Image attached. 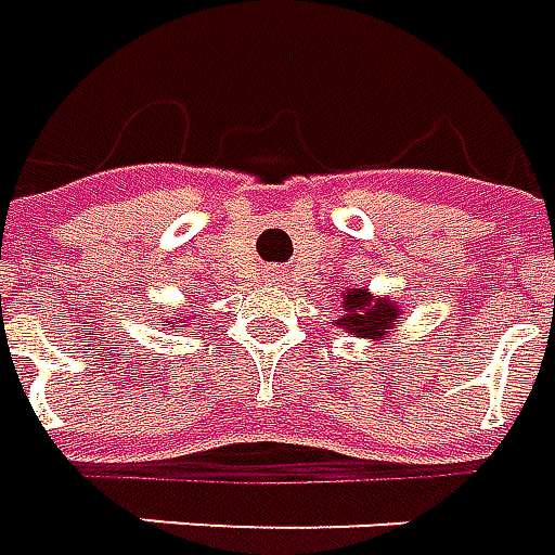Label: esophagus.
I'll return each mask as SVG.
<instances>
[{
	"label": "esophagus",
	"mask_w": 555,
	"mask_h": 555,
	"mask_svg": "<svg viewBox=\"0 0 555 555\" xmlns=\"http://www.w3.org/2000/svg\"><path fill=\"white\" fill-rule=\"evenodd\" d=\"M274 274H281V271H274Z\"/></svg>",
	"instance_id": "1"
}]
</instances>
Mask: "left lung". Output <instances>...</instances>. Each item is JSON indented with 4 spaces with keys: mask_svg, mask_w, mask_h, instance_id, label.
<instances>
[{
    "mask_svg": "<svg viewBox=\"0 0 555 555\" xmlns=\"http://www.w3.org/2000/svg\"><path fill=\"white\" fill-rule=\"evenodd\" d=\"M340 317L334 320L337 328H344L352 337H367V340H388L400 320H403V305L395 298H379L367 293L364 286L359 289H344L340 293Z\"/></svg>",
    "mask_w": 555,
    "mask_h": 555,
    "instance_id": "1",
    "label": "left lung"
}]
</instances>
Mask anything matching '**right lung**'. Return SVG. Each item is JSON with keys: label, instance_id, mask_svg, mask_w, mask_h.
Returning a JSON list of instances; mask_svg holds the SVG:
<instances>
[{"label": "right lung", "instance_id": "add662e5", "mask_svg": "<svg viewBox=\"0 0 555 555\" xmlns=\"http://www.w3.org/2000/svg\"><path fill=\"white\" fill-rule=\"evenodd\" d=\"M184 320H188V317H184ZM194 320H196V317H194ZM172 322H176V317H170V320H167V325H170V328H172ZM191 325H194V322H191Z\"/></svg>", "mask_w": 555, "mask_h": 555}]
</instances>
